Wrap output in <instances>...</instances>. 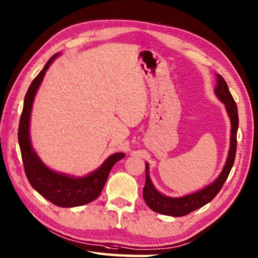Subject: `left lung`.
<instances>
[{
  "mask_svg": "<svg viewBox=\"0 0 258 258\" xmlns=\"http://www.w3.org/2000/svg\"><path fill=\"white\" fill-rule=\"evenodd\" d=\"M218 85L216 87L217 96L224 103L228 114L231 119V147L227 163L223 167V171L220 174V176L216 181L209 186H207L204 189L191 195H188L180 198H172L166 197L155 189L152 181L149 176V164H146V185L143 187V199L147 203L148 207L155 212L161 215L172 216V217H183L188 215L195 210L202 208L203 206L210 203L215 198L218 192L221 190V188L227 180L231 168L234 164L235 153H236V134L238 127V115L236 103L231 95L227 82L220 74H217Z\"/></svg>",
  "mask_w": 258,
  "mask_h": 258,
  "instance_id": "1",
  "label": "left lung"
}]
</instances>
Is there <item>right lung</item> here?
Here are the masks:
<instances>
[{
    "mask_svg": "<svg viewBox=\"0 0 258 258\" xmlns=\"http://www.w3.org/2000/svg\"><path fill=\"white\" fill-rule=\"evenodd\" d=\"M58 53L49 59L45 68L31 82L25 95L24 107L18 127V143H20L25 174L34 189L38 191L50 203L58 207L70 208L86 205L95 200L102 192L111 167L119 160L123 159V153L110 155L97 171L85 177L73 178L49 169L37 156L31 148L29 139V119L36 92L45 77V73Z\"/></svg>",
    "mask_w": 258,
    "mask_h": 258,
    "instance_id": "obj_1",
    "label": "right lung"
}]
</instances>
